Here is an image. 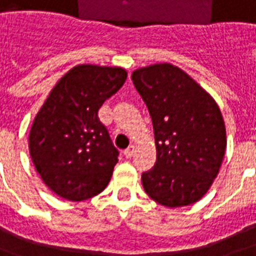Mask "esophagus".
I'll use <instances>...</instances> for the list:
<instances>
[{"label":"esophagus","instance_id":"obj_1","mask_svg":"<svg viewBox=\"0 0 256 256\" xmlns=\"http://www.w3.org/2000/svg\"><path fill=\"white\" fill-rule=\"evenodd\" d=\"M134 152H136V148L132 144V146H128V148L124 150V156H126V158H132V156H134Z\"/></svg>","mask_w":256,"mask_h":256}]
</instances>
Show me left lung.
Returning <instances> with one entry per match:
<instances>
[{"label": "left lung", "mask_w": 256, "mask_h": 256, "mask_svg": "<svg viewBox=\"0 0 256 256\" xmlns=\"http://www.w3.org/2000/svg\"><path fill=\"white\" fill-rule=\"evenodd\" d=\"M132 84L148 106L156 162L142 174L146 194L162 206L198 202L211 187L226 152V128L215 100L171 64L132 72Z\"/></svg>", "instance_id": "left-lung-1"}]
</instances>
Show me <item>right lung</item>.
Returning a JSON list of instances; mask_svg holds the SVG:
<instances>
[{
  "label": "right lung",
  "instance_id": "right-lung-1",
  "mask_svg": "<svg viewBox=\"0 0 256 256\" xmlns=\"http://www.w3.org/2000/svg\"><path fill=\"white\" fill-rule=\"evenodd\" d=\"M126 78V70L116 66H74L37 112L29 132L30 156L44 183L58 196L81 202L110 182L118 150L98 110Z\"/></svg>",
  "mask_w": 256,
  "mask_h": 256
}]
</instances>
